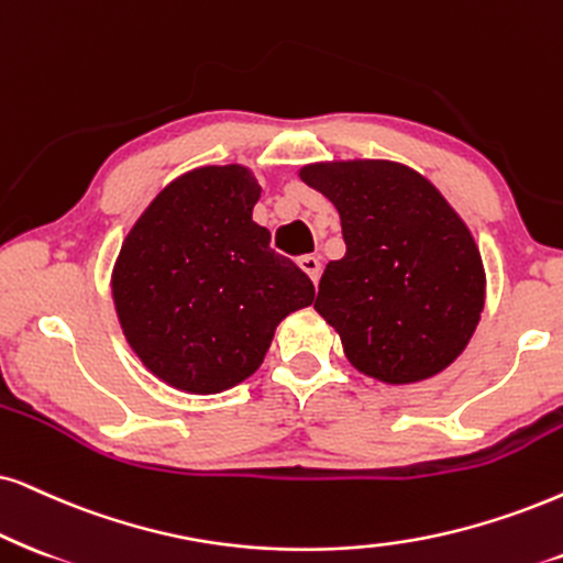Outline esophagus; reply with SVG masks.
Instances as JSON below:
<instances>
[{"mask_svg":"<svg viewBox=\"0 0 563 563\" xmlns=\"http://www.w3.org/2000/svg\"><path fill=\"white\" fill-rule=\"evenodd\" d=\"M298 267L303 269L306 275L314 280V286L319 283V275H322V262H319V257H314V254H306V257L298 260Z\"/></svg>","mask_w":563,"mask_h":563,"instance_id":"esophagus-1","label":"esophagus"}]
</instances>
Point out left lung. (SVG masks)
I'll return each instance as SVG.
<instances>
[{
	"mask_svg": "<svg viewBox=\"0 0 563 563\" xmlns=\"http://www.w3.org/2000/svg\"><path fill=\"white\" fill-rule=\"evenodd\" d=\"M301 179L340 212L345 257L330 262L314 309L347 361L374 379H429L478 327L481 252L439 189L393 161L314 163Z\"/></svg>",
	"mask_w": 563,
	"mask_h": 563,
	"instance_id": "1",
	"label": "left lung"
}]
</instances>
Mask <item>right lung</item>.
Returning a JSON list of instances; mask_svg holds the SVG:
<instances>
[{
	"mask_svg": "<svg viewBox=\"0 0 563 563\" xmlns=\"http://www.w3.org/2000/svg\"><path fill=\"white\" fill-rule=\"evenodd\" d=\"M260 191L244 166L189 170L153 199L119 252L111 294L126 340L184 393L244 382L277 322L314 301L309 275L252 220Z\"/></svg>",
	"mask_w": 563,
	"mask_h": 563,
	"instance_id": "add662e5",
	"label": "right lung"
}]
</instances>
